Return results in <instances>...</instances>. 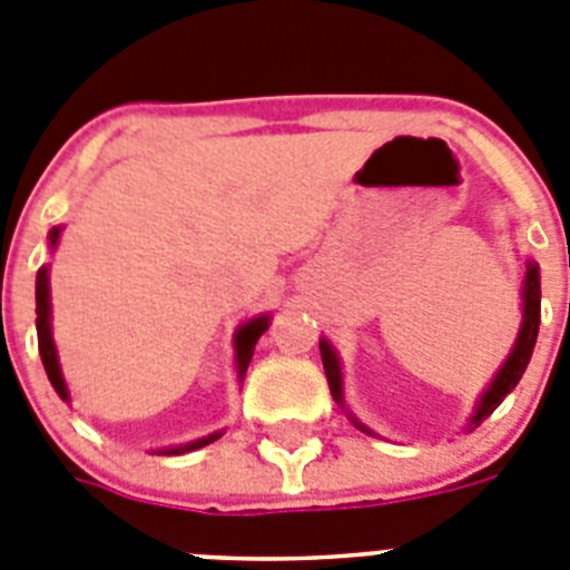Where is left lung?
<instances>
[{
  "instance_id": "1",
  "label": "left lung",
  "mask_w": 570,
  "mask_h": 570,
  "mask_svg": "<svg viewBox=\"0 0 570 570\" xmlns=\"http://www.w3.org/2000/svg\"><path fill=\"white\" fill-rule=\"evenodd\" d=\"M537 332H540V266L537 261H528L525 264V275H522V323H520V332H517V341L514 348L509 352L505 363L497 368L494 381L489 383L480 397L474 403V412H471L469 423H465V432H474L476 425L483 423L497 406H500L505 394L514 392V386L520 383L522 372H525L528 361H531V352H534V343H537ZM321 361H323V372H326V381H330V392L332 397L346 409V400H343V368H341V357H337L335 346H332L326 337H321ZM348 420L355 423V429L361 432L374 434L372 429L361 423L352 412H346Z\"/></svg>"
}]
</instances>
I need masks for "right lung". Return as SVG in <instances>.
<instances>
[{
	"label": "right lung",
	"mask_w": 570,
	"mask_h": 570,
	"mask_svg": "<svg viewBox=\"0 0 570 570\" xmlns=\"http://www.w3.org/2000/svg\"><path fill=\"white\" fill-rule=\"evenodd\" d=\"M61 238V227H53L48 233V244L50 249H56ZM50 266H42L39 273H36V335H39V355H42L45 363V372H48V381L50 386L56 389L61 400H68L70 403V389L65 383V374H61L59 366V352H56V343H53V326H50ZM269 315H258V317H249L247 323H240L238 330H235L233 337V346H235V368H238V381H244V374H247L249 361H253V352H255V343L258 337L269 330ZM222 438V432H213L207 438H198L193 443H184V445H170V449H158V454H187V451H196L202 445H209L213 440ZM156 454V451H153Z\"/></svg>",
	"instance_id": "right-lung-1"
}]
</instances>
